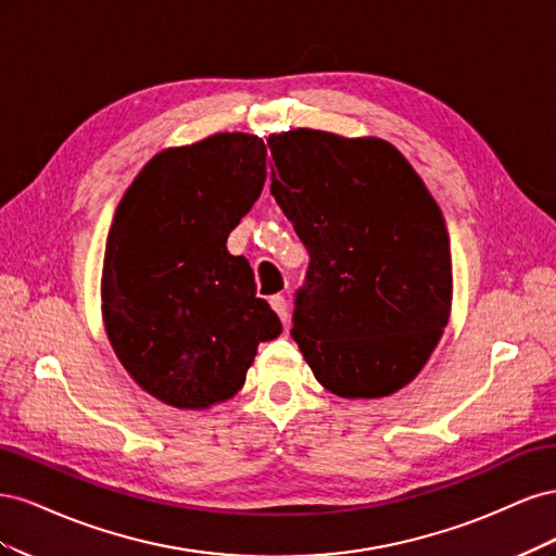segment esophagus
I'll return each mask as SVG.
<instances>
[{"label": "esophagus", "instance_id": "obj_1", "mask_svg": "<svg viewBox=\"0 0 556 556\" xmlns=\"http://www.w3.org/2000/svg\"><path fill=\"white\" fill-rule=\"evenodd\" d=\"M271 306H274V311L278 313V317L282 319V325H288V323H290V313H288V299H285L282 294H276V296H271Z\"/></svg>", "mask_w": 556, "mask_h": 556}]
</instances>
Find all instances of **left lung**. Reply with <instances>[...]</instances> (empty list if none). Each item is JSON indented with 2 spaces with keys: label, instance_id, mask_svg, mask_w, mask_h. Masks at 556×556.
<instances>
[{
  "label": "left lung",
  "instance_id": "left-lung-1",
  "mask_svg": "<svg viewBox=\"0 0 556 556\" xmlns=\"http://www.w3.org/2000/svg\"><path fill=\"white\" fill-rule=\"evenodd\" d=\"M266 143L271 194L311 255L292 339L331 394L399 392L450 319L452 255L439 204L390 141L301 127Z\"/></svg>",
  "mask_w": 556,
  "mask_h": 556
}]
</instances>
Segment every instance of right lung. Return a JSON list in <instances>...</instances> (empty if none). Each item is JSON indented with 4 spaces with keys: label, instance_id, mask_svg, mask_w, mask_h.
<instances>
[{
    "label": "right lung",
    "instance_id": "obj_1",
    "mask_svg": "<svg viewBox=\"0 0 556 556\" xmlns=\"http://www.w3.org/2000/svg\"><path fill=\"white\" fill-rule=\"evenodd\" d=\"M264 180V141L223 131L162 150L115 208L102 271L106 336L131 380L166 406L206 410L231 399L257 345L282 331L248 260L227 250Z\"/></svg>",
    "mask_w": 556,
    "mask_h": 556
}]
</instances>
